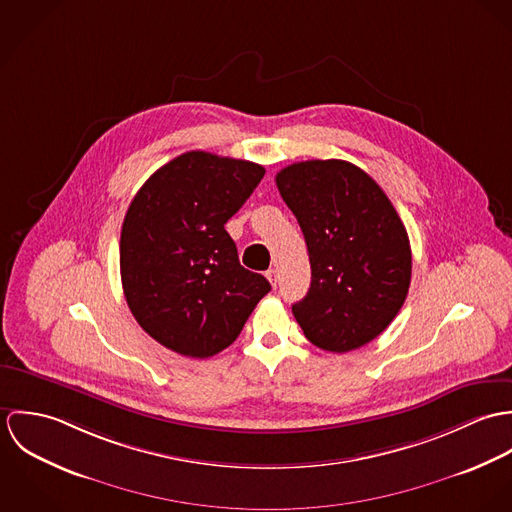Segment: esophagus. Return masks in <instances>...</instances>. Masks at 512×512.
I'll return each instance as SVG.
<instances>
[{"instance_id":"esophagus-1","label":"esophagus","mask_w":512,"mask_h":512,"mask_svg":"<svg viewBox=\"0 0 512 512\" xmlns=\"http://www.w3.org/2000/svg\"><path fill=\"white\" fill-rule=\"evenodd\" d=\"M266 278H268V282L276 288V284H278V270H274V268H270L268 272H266Z\"/></svg>"}]
</instances>
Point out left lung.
<instances>
[{"label": "left lung", "instance_id": "8db88e82", "mask_svg": "<svg viewBox=\"0 0 512 512\" xmlns=\"http://www.w3.org/2000/svg\"><path fill=\"white\" fill-rule=\"evenodd\" d=\"M305 236L311 286L295 321L319 349L349 353L398 315L412 278L404 222L365 171L343 159H311L276 175Z\"/></svg>", "mask_w": 512, "mask_h": 512}]
</instances>
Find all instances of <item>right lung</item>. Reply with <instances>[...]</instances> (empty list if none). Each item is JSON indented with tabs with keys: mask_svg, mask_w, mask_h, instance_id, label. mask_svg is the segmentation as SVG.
Masks as SVG:
<instances>
[{
	"mask_svg": "<svg viewBox=\"0 0 512 512\" xmlns=\"http://www.w3.org/2000/svg\"><path fill=\"white\" fill-rule=\"evenodd\" d=\"M266 169L187 151L159 167L128 207L120 274L128 307L163 347L207 359L240 335L270 282L240 266L226 220Z\"/></svg>",
	"mask_w": 512,
	"mask_h": 512,
	"instance_id": "1",
	"label": "right lung"
}]
</instances>
